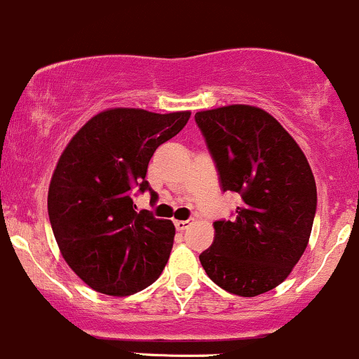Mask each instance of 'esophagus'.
<instances>
[{"instance_id":"34e87169","label":"esophagus","mask_w":359,"mask_h":359,"mask_svg":"<svg viewBox=\"0 0 359 359\" xmlns=\"http://www.w3.org/2000/svg\"><path fill=\"white\" fill-rule=\"evenodd\" d=\"M173 224H175L177 230L184 231V230H187L189 226H191V222H189V219H177V222L173 223Z\"/></svg>"}]
</instances>
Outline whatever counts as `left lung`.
<instances>
[{"mask_svg":"<svg viewBox=\"0 0 359 359\" xmlns=\"http://www.w3.org/2000/svg\"><path fill=\"white\" fill-rule=\"evenodd\" d=\"M223 191L238 192L233 222H215L199 255L219 288L257 297L288 278L309 245L317 187L297 141L266 110L224 105L196 114Z\"/></svg>","mask_w":359,"mask_h":359,"instance_id":"8db88e82","label":"left lung"}]
</instances>
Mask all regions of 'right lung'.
<instances>
[{
    "label": "right lung",
    "instance_id": "add662e5",
    "mask_svg": "<svg viewBox=\"0 0 359 359\" xmlns=\"http://www.w3.org/2000/svg\"><path fill=\"white\" fill-rule=\"evenodd\" d=\"M189 117V110L107 109L59 156L47 194L50 226L66 264L98 293H137L158 279L170 257L175 226L135 211L133 191H151L147 170L153 153Z\"/></svg>",
    "mask_w": 359,
    "mask_h": 359
}]
</instances>
